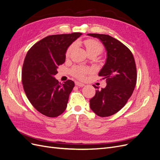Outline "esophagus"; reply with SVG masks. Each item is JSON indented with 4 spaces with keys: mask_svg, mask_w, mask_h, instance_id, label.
Segmentation results:
<instances>
[{
    "mask_svg": "<svg viewBox=\"0 0 160 160\" xmlns=\"http://www.w3.org/2000/svg\"><path fill=\"white\" fill-rule=\"evenodd\" d=\"M75 85L79 87V88H82V87H84L85 86L84 83H81V82H79V81H76L75 82Z\"/></svg>",
    "mask_w": 160,
    "mask_h": 160,
    "instance_id": "1",
    "label": "esophagus"
}]
</instances>
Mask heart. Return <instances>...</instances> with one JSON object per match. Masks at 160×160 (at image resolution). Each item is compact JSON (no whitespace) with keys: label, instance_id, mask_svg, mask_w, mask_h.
I'll list each match as a JSON object with an SVG mask.
<instances>
[{"label":"heart","instance_id":"b5f03b06","mask_svg":"<svg viewBox=\"0 0 160 160\" xmlns=\"http://www.w3.org/2000/svg\"><path fill=\"white\" fill-rule=\"evenodd\" d=\"M84 45L86 47L87 52H97L99 55V53L101 52L103 49L102 45H101V43L98 42V41H95L93 39H88L84 41ZM73 45H71L67 51L66 55L67 57H69L71 52L73 48ZM89 70L88 68L83 67H75L72 69V74L75 77L78 79H83L85 75L89 72Z\"/></svg>","mask_w":160,"mask_h":160}]
</instances>
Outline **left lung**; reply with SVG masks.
<instances>
[{"mask_svg": "<svg viewBox=\"0 0 160 160\" xmlns=\"http://www.w3.org/2000/svg\"><path fill=\"white\" fill-rule=\"evenodd\" d=\"M88 35L99 39L107 51L105 63L99 72L107 85L96 90L89 101L90 108L99 117H108L122 109L133 93L137 81L134 57L126 46L112 37L95 33Z\"/></svg>", "mask_w": 160, "mask_h": 160, "instance_id": "left-lung-1", "label": "left lung"}]
</instances>
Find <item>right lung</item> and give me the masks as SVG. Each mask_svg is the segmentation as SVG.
Returning <instances> with one entry per match:
<instances>
[{
  "label": "right lung",
  "mask_w": 160,
  "mask_h": 160,
  "mask_svg": "<svg viewBox=\"0 0 160 160\" xmlns=\"http://www.w3.org/2000/svg\"><path fill=\"white\" fill-rule=\"evenodd\" d=\"M82 33L50 35L35 43L25 57L22 83L26 95L38 112L56 118L64 112L75 83L61 84L55 78L58 67L64 63L69 47Z\"/></svg>",
  "instance_id": "1"
}]
</instances>
